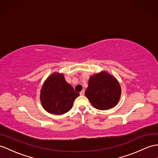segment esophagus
<instances>
[{"label": "esophagus", "mask_w": 158, "mask_h": 158, "mask_svg": "<svg viewBox=\"0 0 158 158\" xmlns=\"http://www.w3.org/2000/svg\"><path fill=\"white\" fill-rule=\"evenodd\" d=\"M80 94L81 96H83L84 94V90H82L81 92H80Z\"/></svg>", "instance_id": "esophagus-1"}]
</instances>
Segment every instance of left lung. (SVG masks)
<instances>
[{"label": "left lung", "instance_id": "left-lung-1", "mask_svg": "<svg viewBox=\"0 0 158 158\" xmlns=\"http://www.w3.org/2000/svg\"><path fill=\"white\" fill-rule=\"evenodd\" d=\"M121 95V88L117 78L106 71L90 77L85 96L92 105L98 110H108L116 106Z\"/></svg>", "mask_w": 158, "mask_h": 158}]
</instances>
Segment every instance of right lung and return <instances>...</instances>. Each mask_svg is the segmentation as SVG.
<instances>
[{
  "label": "right lung",
  "mask_w": 158,
  "mask_h": 158,
  "mask_svg": "<svg viewBox=\"0 0 158 158\" xmlns=\"http://www.w3.org/2000/svg\"><path fill=\"white\" fill-rule=\"evenodd\" d=\"M79 95L66 81L64 74L53 72L44 82L40 90V101L48 113L63 114L72 109Z\"/></svg>",
  "instance_id": "obj_1"
}]
</instances>
